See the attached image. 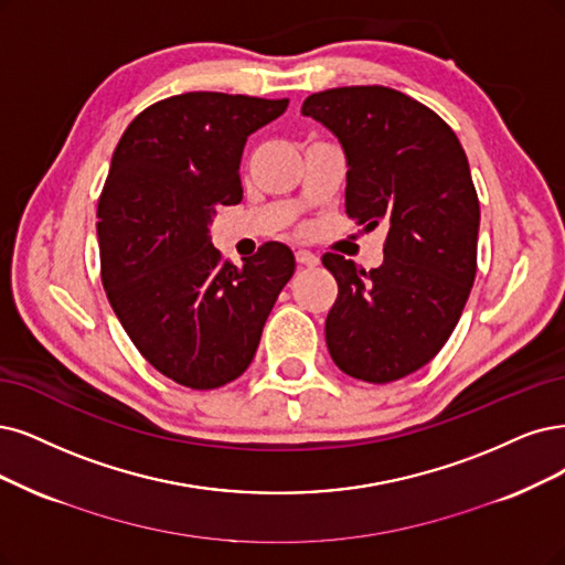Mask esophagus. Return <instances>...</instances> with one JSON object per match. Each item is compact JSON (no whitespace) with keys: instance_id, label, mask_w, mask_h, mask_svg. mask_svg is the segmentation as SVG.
<instances>
[{"instance_id":"obj_1","label":"esophagus","mask_w":565,"mask_h":565,"mask_svg":"<svg viewBox=\"0 0 565 565\" xmlns=\"http://www.w3.org/2000/svg\"><path fill=\"white\" fill-rule=\"evenodd\" d=\"M296 260H298V265H305V267H315V265H319V256H317V254H311V250H307V248L296 250Z\"/></svg>"}]
</instances>
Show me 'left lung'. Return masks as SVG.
Wrapping results in <instances>:
<instances>
[{
  "label": "left lung",
  "mask_w": 565,
  "mask_h": 565,
  "mask_svg": "<svg viewBox=\"0 0 565 565\" xmlns=\"http://www.w3.org/2000/svg\"><path fill=\"white\" fill-rule=\"evenodd\" d=\"M302 114L342 143L347 216L386 227L380 267L323 256L338 281L328 351L349 377H407L445 347L475 281L479 200L466 151L435 111L384 86L315 93Z\"/></svg>",
  "instance_id": "left-lung-1"
}]
</instances>
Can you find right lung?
<instances>
[{
  "instance_id": "right-lung-1",
  "label": "right lung",
  "mask_w": 565,
  "mask_h": 565,
  "mask_svg": "<svg viewBox=\"0 0 565 565\" xmlns=\"http://www.w3.org/2000/svg\"><path fill=\"white\" fill-rule=\"evenodd\" d=\"M288 99L183 93L122 132L97 204L102 284L141 356L188 388H218L256 356L296 256L267 242L242 265L209 237L218 204L242 202L246 139Z\"/></svg>"
}]
</instances>
